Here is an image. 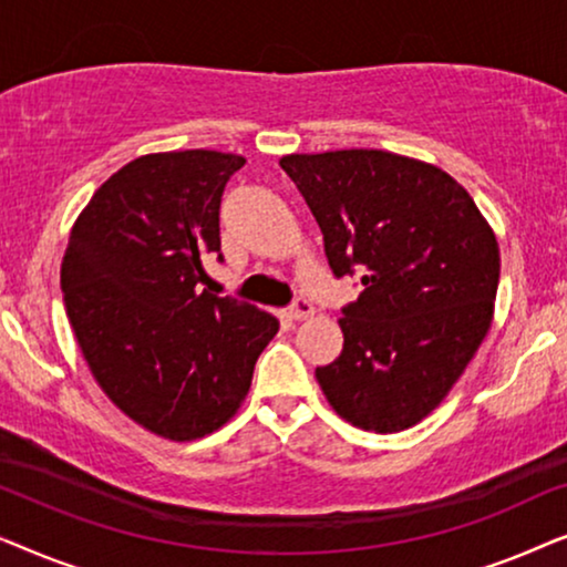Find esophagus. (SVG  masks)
<instances>
[{
  "instance_id": "1",
  "label": "esophagus",
  "mask_w": 567,
  "mask_h": 567,
  "mask_svg": "<svg viewBox=\"0 0 567 567\" xmlns=\"http://www.w3.org/2000/svg\"><path fill=\"white\" fill-rule=\"evenodd\" d=\"M312 315H315V307H312V301H307V299H297L293 301V307L289 309L291 320H307V317H312Z\"/></svg>"
}]
</instances>
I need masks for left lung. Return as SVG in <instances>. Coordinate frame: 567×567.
Listing matches in <instances>:
<instances>
[{
    "label": "left lung",
    "mask_w": 567,
    "mask_h": 567,
    "mask_svg": "<svg viewBox=\"0 0 567 567\" xmlns=\"http://www.w3.org/2000/svg\"><path fill=\"white\" fill-rule=\"evenodd\" d=\"M338 278L363 270L343 309V351L315 371L355 429L398 433L452 392L493 322L495 231L467 190L429 162L384 150L286 154Z\"/></svg>",
    "instance_id": "left-lung-1"
}]
</instances>
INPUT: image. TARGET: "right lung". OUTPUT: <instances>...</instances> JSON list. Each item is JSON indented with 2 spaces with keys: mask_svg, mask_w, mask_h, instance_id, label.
I'll list each match as a JSON object with an SVG mask.
<instances>
[{
  "mask_svg": "<svg viewBox=\"0 0 567 567\" xmlns=\"http://www.w3.org/2000/svg\"><path fill=\"white\" fill-rule=\"evenodd\" d=\"M245 157L185 150L136 157L76 216L61 291L84 361L115 408L169 441L221 429L250 392L278 320L198 291L219 255L224 185Z\"/></svg>",
  "mask_w": 567,
  "mask_h": 567,
  "instance_id": "add662e5",
  "label": "right lung"
}]
</instances>
